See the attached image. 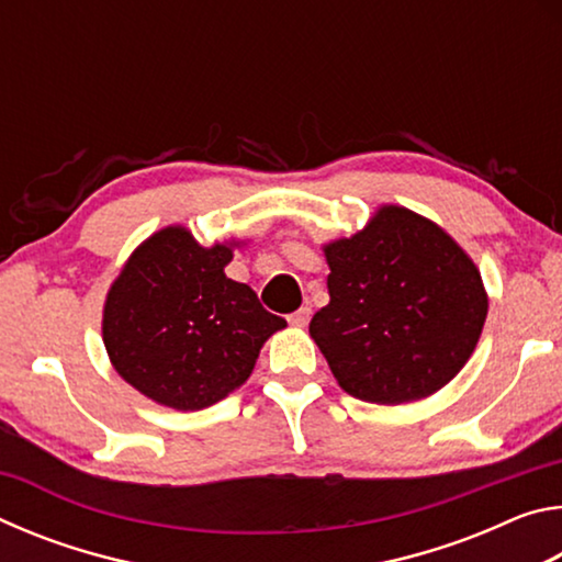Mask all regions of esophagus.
Returning <instances> with one entry per match:
<instances>
[{
    "label": "esophagus",
    "mask_w": 562,
    "mask_h": 562,
    "mask_svg": "<svg viewBox=\"0 0 562 562\" xmlns=\"http://www.w3.org/2000/svg\"><path fill=\"white\" fill-rule=\"evenodd\" d=\"M312 317V310L310 307H300L294 315H290V325L292 327H307V322Z\"/></svg>",
    "instance_id": "obj_1"
}]
</instances>
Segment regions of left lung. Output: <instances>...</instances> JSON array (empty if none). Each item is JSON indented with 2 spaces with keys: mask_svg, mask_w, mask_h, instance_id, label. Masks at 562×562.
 Listing matches in <instances>:
<instances>
[{
  "mask_svg": "<svg viewBox=\"0 0 562 562\" xmlns=\"http://www.w3.org/2000/svg\"><path fill=\"white\" fill-rule=\"evenodd\" d=\"M322 252L329 304L312 317L310 337L347 394L408 404L461 372L486 325L488 292L441 225L379 205L359 233Z\"/></svg>",
  "mask_w": 562,
  "mask_h": 562,
  "instance_id": "8db88e82",
  "label": "left lung"
}]
</instances>
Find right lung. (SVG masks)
<instances>
[{"label": "right lung", "mask_w": 562, "mask_h": 562, "mask_svg": "<svg viewBox=\"0 0 562 562\" xmlns=\"http://www.w3.org/2000/svg\"><path fill=\"white\" fill-rule=\"evenodd\" d=\"M240 240L201 245L183 225L146 237L111 282L103 347L123 382L160 406L201 412L252 374L288 322L225 274Z\"/></svg>", "instance_id": "obj_1"}]
</instances>
